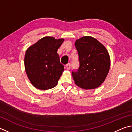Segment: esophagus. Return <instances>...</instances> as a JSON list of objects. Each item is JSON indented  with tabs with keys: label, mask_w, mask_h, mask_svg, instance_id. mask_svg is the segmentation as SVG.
<instances>
[{
	"label": "esophagus",
	"mask_w": 132,
	"mask_h": 132,
	"mask_svg": "<svg viewBox=\"0 0 132 132\" xmlns=\"http://www.w3.org/2000/svg\"><path fill=\"white\" fill-rule=\"evenodd\" d=\"M66 69H68V70H69V69H70V68H71V64H70V63H68V64H66Z\"/></svg>",
	"instance_id": "obj_1"
}]
</instances>
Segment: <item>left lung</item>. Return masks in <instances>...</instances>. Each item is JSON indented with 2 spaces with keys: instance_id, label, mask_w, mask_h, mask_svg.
I'll use <instances>...</instances> for the list:
<instances>
[{
  "instance_id": "8db88e82",
  "label": "left lung",
  "mask_w": 132,
  "mask_h": 132,
  "mask_svg": "<svg viewBox=\"0 0 132 132\" xmlns=\"http://www.w3.org/2000/svg\"><path fill=\"white\" fill-rule=\"evenodd\" d=\"M80 66L72 76L77 86L84 89H94L104 81L110 68L108 51L94 38L82 37L75 42Z\"/></svg>"
}]
</instances>
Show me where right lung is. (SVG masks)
Instances as JSON below:
<instances>
[{"label": "right lung", "mask_w": 132, "mask_h": 132, "mask_svg": "<svg viewBox=\"0 0 132 132\" xmlns=\"http://www.w3.org/2000/svg\"><path fill=\"white\" fill-rule=\"evenodd\" d=\"M64 39L43 37L26 51L24 66L33 86L39 90H48L56 86L64 71L57 51Z\"/></svg>", "instance_id": "obj_1"}]
</instances>
